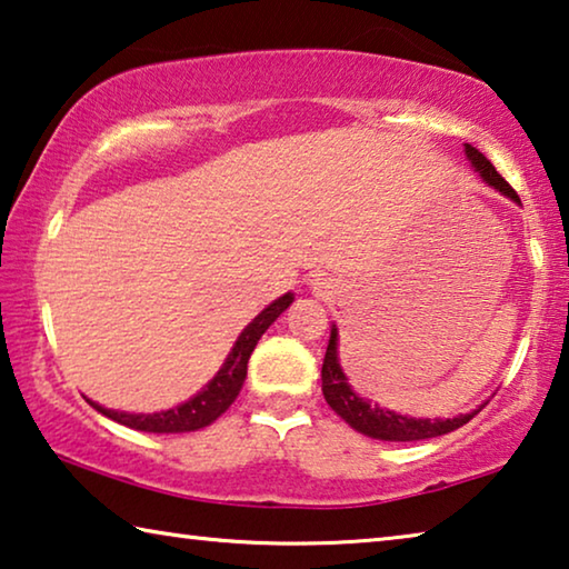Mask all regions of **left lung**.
Returning a JSON list of instances; mask_svg holds the SVG:
<instances>
[{"instance_id": "1", "label": "left lung", "mask_w": 569, "mask_h": 569, "mask_svg": "<svg viewBox=\"0 0 569 569\" xmlns=\"http://www.w3.org/2000/svg\"><path fill=\"white\" fill-rule=\"evenodd\" d=\"M467 156L473 163V169L481 173V179L489 186H495L505 197L515 199L519 203L517 191L507 183L505 176H501L487 156H483L479 148H473L467 143ZM322 393L325 400H328L330 408L340 418H346V423H350L356 431L370 436V439H380V441H423V439H436V436L451 433L456 428H461L463 423H469L473 416L479 411L456 416V418H408V416H398L393 411H383V408L370 406L368 400L358 398L352 393V388L348 386L346 372L340 370L338 362V330L332 328L330 332V342H328V352H325L322 360Z\"/></svg>"}]
</instances>
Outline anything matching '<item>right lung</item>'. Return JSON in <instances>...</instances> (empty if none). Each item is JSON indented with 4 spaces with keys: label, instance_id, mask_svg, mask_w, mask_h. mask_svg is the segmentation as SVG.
Wrapping results in <instances>:
<instances>
[{
    "label": "right lung",
    "instance_id": "obj_1",
    "mask_svg": "<svg viewBox=\"0 0 569 569\" xmlns=\"http://www.w3.org/2000/svg\"><path fill=\"white\" fill-rule=\"evenodd\" d=\"M292 300H295L292 295H284L269 305L267 310L259 312L257 318L247 325L244 332L239 335L237 346L231 348L227 362H223L221 370L217 372V378H213L199 396H193L191 400H186V403L171 408V411L123 413V411H108V408L92 403V400H88V403L102 416L113 418V421L123 423L128 428H136V431H148V433H183V431H197V428L213 423L231 403H234L241 386H244L247 362L259 338H262L269 325H272L279 315L292 305Z\"/></svg>",
    "mask_w": 569,
    "mask_h": 569
}]
</instances>
